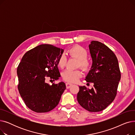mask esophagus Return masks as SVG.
<instances>
[{
  "instance_id": "esophagus-1",
  "label": "esophagus",
  "mask_w": 135,
  "mask_h": 135,
  "mask_svg": "<svg viewBox=\"0 0 135 135\" xmlns=\"http://www.w3.org/2000/svg\"><path fill=\"white\" fill-rule=\"evenodd\" d=\"M72 84L71 83H66V88L67 89H69L70 86H71L72 85Z\"/></svg>"
}]
</instances>
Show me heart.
Listing matches in <instances>:
<instances>
[{
  "label": "heart",
  "instance_id": "1",
  "mask_svg": "<svg viewBox=\"0 0 135 135\" xmlns=\"http://www.w3.org/2000/svg\"><path fill=\"white\" fill-rule=\"evenodd\" d=\"M68 54L72 58L78 60V67H80L85 72L88 71L91 68V63L87 59L88 52L86 50L80 45H75L70 48ZM67 59L65 55L62 54L59 57L57 60L58 66L61 69H63L66 66ZM82 72L80 70H66L62 73V76L63 80L70 83H75L82 76Z\"/></svg>",
  "mask_w": 135,
  "mask_h": 135
}]
</instances>
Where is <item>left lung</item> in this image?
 I'll list each match as a JSON object with an SVG mask.
<instances>
[{"mask_svg":"<svg viewBox=\"0 0 135 135\" xmlns=\"http://www.w3.org/2000/svg\"><path fill=\"white\" fill-rule=\"evenodd\" d=\"M89 49L93 65L85 80L94 83V86L91 89L79 86L77 100L84 109L97 112L104 109L114 100L121 73L117 57L108 46L93 40Z\"/></svg>","mask_w":135,"mask_h":135,"instance_id":"obj_1","label":"left lung"}]
</instances>
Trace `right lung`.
Instances as JSON below:
<instances>
[{
  "label": "right lung",
  "mask_w": 135,
  "mask_h": 135,
  "mask_svg": "<svg viewBox=\"0 0 135 135\" xmlns=\"http://www.w3.org/2000/svg\"><path fill=\"white\" fill-rule=\"evenodd\" d=\"M63 49L49 44H41L23 56L17 69L18 90L28 108L37 113H46L59 104L65 83H46L47 78L56 80L61 76L57 60Z\"/></svg>",
  "instance_id": "1"
}]
</instances>
